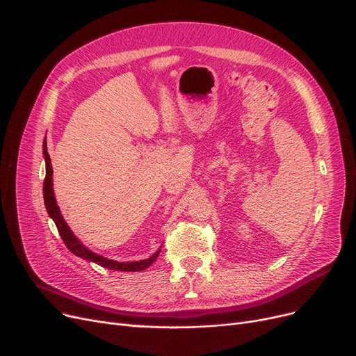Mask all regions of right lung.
<instances>
[{"mask_svg": "<svg viewBox=\"0 0 356 356\" xmlns=\"http://www.w3.org/2000/svg\"><path fill=\"white\" fill-rule=\"evenodd\" d=\"M43 153H44V160H46V177H44V183H43V196H44V204L46 209L50 215V218L54 220L56 227H58V231L65 242V245L67 247V250L78 255L86 261H93V263L99 264L104 268H109V270H115V271H143L145 268H148L152 266L154 261L157 259L160 250L157 252H154L152 257L143 259V261H134V263H118V261H112L108 258H104L101 255H97L95 252L89 251L86 247H83L81 244V241L73 235V232L69 229V227L66 225V222L59 211L58 203H56L54 199V193H53V170H51V161H50V156L47 153V147L46 143L43 145Z\"/></svg>", "mask_w": 356, "mask_h": 356, "instance_id": "add662e5", "label": "right lung"}]
</instances>
